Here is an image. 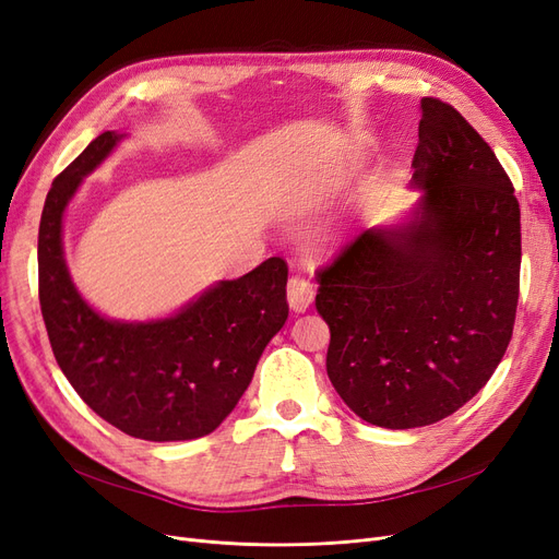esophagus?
Wrapping results in <instances>:
<instances>
[{"label": "esophagus", "instance_id": "1", "mask_svg": "<svg viewBox=\"0 0 559 559\" xmlns=\"http://www.w3.org/2000/svg\"><path fill=\"white\" fill-rule=\"evenodd\" d=\"M286 298H289L294 312H306L314 300L312 284L306 277H292L289 286H286Z\"/></svg>", "mask_w": 559, "mask_h": 559}]
</instances>
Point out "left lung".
<instances>
[{
  "instance_id": "8db88e82",
  "label": "left lung",
  "mask_w": 559,
  "mask_h": 559,
  "mask_svg": "<svg viewBox=\"0 0 559 559\" xmlns=\"http://www.w3.org/2000/svg\"><path fill=\"white\" fill-rule=\"evenodd\" d=\"M413 167V222L361 230L317 273L329 380L384 429L433 425L476 396L511 343L520 296L513 181L443 99L421 97Z\"/></svg>"
}]
</instances>
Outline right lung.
<instances>
[{
	"label": "right lung",
	"instance_id": "1",
	"mask_svg": "<svg viewBox=\"0 0 559 559\" xmlns=\"http://www.w3.org/2000/svg\"><path fill=\"white\" fill-rule=\"evenodd\" d=\"M121 140L95 138L56 177L39 224V302L64 378L109 425L142 441L212 433L238 405L253 370L289 317L280 257L218 282L170 319L123 324L79 296L62 257V212L76 186Z\"/></svg>",
	"mask_w": 559,
	"mask_h": 559
}]
</instances>
